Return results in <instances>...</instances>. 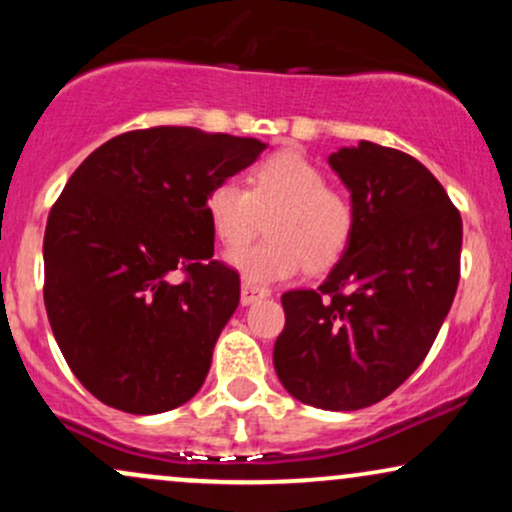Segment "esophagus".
Masks as SVG:
<instances>
[{"instance_id": "34e87169", "label": "esophagus", "mask_w": 512, "mask_h": 512, "mask_svg": "<svg viewBox=\"0 0 512 512\" xmlns=\"http://www.w3.org/2000/svg\"><path fill=\"white\" fill-rule=\"evenodd\" d=\"M267 296H269L267 289H260V286H255V284H248V281H245L243 289H240V303H243V305H252V303L262 301V298H267Z\"/></svg>"}]
</instances>
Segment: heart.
Returning <instances> with one entry per match:
<instances>
[{
  "label": "heart",
  "mask_w": 512,
  "mask_h": 512,
  "mask_svg": "<svg viewBox=\"0 0 512 512\" xmlns=\"http://www.w3.org/2000/svg\"><path fill=\"white\" fill-rule=\"evenodd\" d=\"M250 190L236 178L216 182L207 216L228 252V264L248 284H274L303 269L325 272L342 260L354 236V207L327 187L320 168L301 151H276L257 163ZM268 219L270 238L240 249Z\"/></svg>",
  "instance_id": "heart-1"
}]
</instances>
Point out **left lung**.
<instances>
[{
	"instance_id": "8db88e82",
	"label": "left lung",
	"mask_w": 512,
	"mask_h": 512,
	"mask_svg": "<svg viewBox=\"0 0 512 512\" xmlns=\"http://www.w3.org/2000/svg\"><path fill=\"white\" fill-rule=\"evenodd\" d=\"M351 195L354 236L317 289L281 296L274 370L298 402L354 411L421 366L460 281L462 219L416 158L361 142L327 158Z\"/></svg>"
}]
</instances>
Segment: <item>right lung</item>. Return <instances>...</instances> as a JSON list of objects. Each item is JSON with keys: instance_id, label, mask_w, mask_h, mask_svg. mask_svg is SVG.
<instances>
[{"instance_id": "obj_1", "label": "right lung", "mask_w": 512, "mask_h": 512, "mask_svg": "<svg viewBox=\"0 0 512 512\" xmlns=\"http://www.w3.org/2000/svg\"><path fill=\"white\" fill-rule=\"evenodd\" d=\"M264 149L151 127L113 137L74 170L45 228V310L64 361L103 404L161 414L199 392L240 303L238 272L211 260L207 195Z\"/></svg>"}]
</instances>
